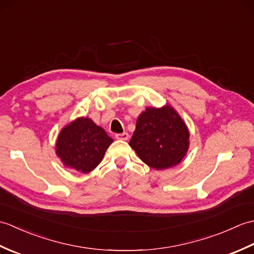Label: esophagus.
Masks as SVG:
<instances>
[{
  "label": "esophagus",
  "instance_id": "1",
  "mask_svg": "<svg viewBox=\"0 0 254 254\" xmlns=\"http://www.w3.org/2000/svg\"><path fill=\"white\" fill-rule=\"evenodd\" d=\"M115 137H116L117 139H122V141H127V139L128 138V134H127V132H124V133H118V134H116Z\"/></svg>",
  "mask_w": 254,
  "mask_h": 254
}]
</instances>
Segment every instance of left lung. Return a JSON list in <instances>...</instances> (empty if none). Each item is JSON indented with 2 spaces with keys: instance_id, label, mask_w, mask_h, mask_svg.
I'll list each match as a JSON object with an SVG mask.
<instances>
[{
  "instance_id": "obj_1",
  "label": "left lung",
  "mask_w": 254,
  "mask_h": 254,
  "mask_svg": "<svg viewBox=\"0 0 254 254\" xmlns=\"http://www.w3.org/2000/svg\"><path fill=\"white\" fill-rule=\"evenodd\" d=\"M189 137L187 126L171 107L147 108L137 118L130 146L145 164L161 170L180 163Z\"/></svg>"
}]
</instances>
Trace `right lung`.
Segmentation results:
<instances>
[{
    "mask_svg": "<svg viewBox=\"0 0 254 254\" xmlns=\"http://www.w3.org/2000/svg\"><path fill=\"white\" fill-rule=\"evenodd\" d=\"M113 139L88 118H78L60 132L56 149L62 163L83 174L94 170Z\"/></svg>",
    "mask_w": 254,
    "mask_h": 254,
    "instance_id": "add662e5",
    "label": "right lung"
}]
</instances>
